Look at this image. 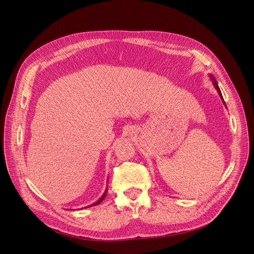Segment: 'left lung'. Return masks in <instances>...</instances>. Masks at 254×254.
I'll use <instances>...</instances> for the list:
<instances>
[{"label": "left lung", "instance_id": "1", "mask_svg": "<svg viewBox=\"0 0 254 254\" xmlns=\"http://www.w3.org/2000/svg\"><path fill=\"white\" fill-rule=\"evenodd\" d=\"M210 77H211V79L213 80V84H214V86H215V88H216V90L218 91V94L220 95V97H221V99L223 100V103L225 104V101H224V99H223V96H222V93H221V91H220V88H219V86H218V84H217V82H216V80H215V78L213 77V75H211L210 74ZM226 105V104H225Z\"/></svg>", "mask_w": 254, "mask_h": 254}]
</instances>
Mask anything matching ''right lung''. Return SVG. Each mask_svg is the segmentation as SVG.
I'll return each mask as SVG.
<instances>
[{
	"instance_id": "obj_1",
	"label": "right lung",
	"mask_w": 254,
	"mask_h": 254,
	"mask_svg": "<svg viewBox=\"0 0 254 254\" xmlns=\"http://www.w3.org/2000/svg\"><path fill=\"white\" fill-rule=\"evenodd\" d=\"M106 193H107V188L105 189V191H104V193L102 194V196H101V197H100V198H99V199H98V200H97L95 203L91 204L90 206H87V208H88V207H91V206H93V205H98V204H99V203H100V202H101V201H102V200L105 198V196H106Z\"/></svg>"
}]
</instances>
